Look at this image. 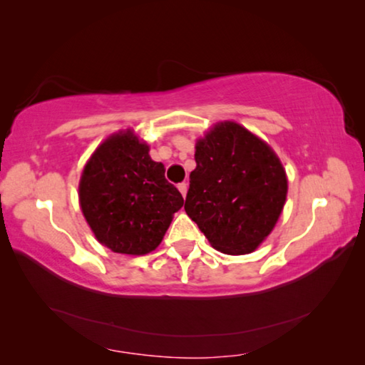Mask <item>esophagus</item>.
<instances>
[{"label":"esophagus","mask_w":365,"mask_h":365,"mask_svg":"<svg viewBox=\"0 0 365 365\" xmlns=\"http://www.w3.org/2000/svg\"><path fill=\"white\" fill-rule=\"evenodd\" d=\"M178 190H180L182 196L185 197V196H187V191H188V183H187V182H182V183H178Z\"/></svg>","instance_id":"34e87169"}]
</instances>
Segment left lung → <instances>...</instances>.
Returning a JSON list of instances; mask_svg holds the SVG:
<instances>
[{
  "mask_svg": "<svg viewBox=\"0 0 365 365\" xmlns=\"http://www.w3.org/2000/svg\"><path fill=\"white\" fill-rule=\"evenodd\" d=\"M185 211L215 250L248 255L267 237L287 200L279 158L235 122L215 125L196 143Z\"/></svg>",
  "mask_w": 365,
  "mask_h": 365,
  "instance_id": "left-lung-1",
  "label": "left lung"
}]
</instances>
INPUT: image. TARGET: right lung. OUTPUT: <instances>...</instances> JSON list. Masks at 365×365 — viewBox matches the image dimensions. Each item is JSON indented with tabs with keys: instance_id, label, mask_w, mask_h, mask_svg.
I'll return each instance as SVG.
<instances>
[{
	"instance_id": "right-lung-1",
	"label": "right lung",
	"mask_w": 365,
	"mask_h": 365,
	"mask_svg": "<svg viewBox=\"0 0 365 365\" xmlns=\"http://www.w3.org/2000/svg\"><path fill=\"white\" fill-rule=\"evenodd\" d=\"M130 132L108 138L80 178V206L101 245L120 255L158 248L183 197L165 180L164 165Z\"/></svg>"
}]
</instances>
